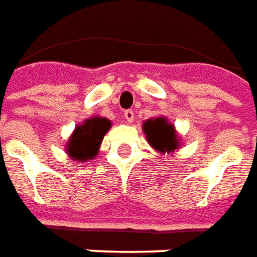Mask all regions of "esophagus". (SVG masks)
<instances>
[{"instance_id": "34e87169", "label": "esophagus", "mask_w": 257, "mask_h": 257, "mask_svg": "<svg viewBox=\"0 0 257 257\" xmlns=\"http://www.w3.org/2000/svg\"><path fill=\"white\" fill-rule=\"evenodd\" d=\"M123 117H125V119H126V122L131 123L132 121H134V117H135V114L132 110H126L125 113H123Z\"/></svg>"}]
</instances>
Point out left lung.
<instances>
[{
	"instance_id": "8db88e82",
	"label": "left lung",
	"mask_w": 257,
	"mask_h": 257,
	"mask_svg": "<svg viewBox=\"0 0 257 257\" xmlns=\"http://www.w3.org/2000/svg\"><path fill=\"white\" fill-rule=\"evenodd\" d=\"M143 132L148 144L161 154L174 153L180 148V139L176 126L166 117H154L143 122Z\"/></svg>"
}]
</instances>
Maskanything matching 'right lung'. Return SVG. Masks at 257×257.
Here are the masks:
<instances>
[{
    "instance_id": "add662e5",
    "label": "right lung",
    "mask_w": 257,
    "mask_h": 257,
    "mask_svg": "<svg viewBox=\"0 0 257 257\" xmlns=\"http://www.w3.org/2000/svg\"><path fill=\"white\" fill-rule=\"evenodd\" d=\"M111 128V121L94 115L76 125L75 131L65 144V151L70 161L88 162L98 157L104 135Z\"/></svg>"
}]
</instances>
